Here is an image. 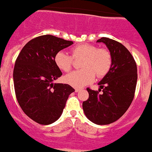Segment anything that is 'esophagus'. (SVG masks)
<instances>
[{"label":"esophagus","instance_id":"1","mask_svg":"<svg viewBox=\"0 0 152 152\" xmlns=\"http://www.w3.org/2000/svg\"><path fill=\"white\" fill-rule=\"evenodd\" d=\"M80 91V89H78V88L75 89V92H76V93H77V92H79Z\"/></svg>","mask_w":152,"mask_h":152}]
</instances>
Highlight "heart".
Wrapping results in <instances>:
<instances>
[{
    "instance_id": "heart-1",
    "label": "heart",
    "mask_w": 152,
    "mask_h": 152,
    "mask_svg": "<svg viewBox=\"0 0 152 152\" xmlns=\"http://www.w3.org/2000/svg\"><path fill=\"white\" fill-rule=\"evenodd\" d=\"M74 59L82 58L80 67L83 69L65 75L63 81L73 87L80 88L93 82L95 78L102 77L108 73L112 66L110 52L104 48H97L91 44H81L72 48ZM55 63L59 69L69 72L72 66V57L60 50L55 55Z\"/></svg>"
}]
</instances>
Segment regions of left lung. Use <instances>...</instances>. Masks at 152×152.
Wrapping results in <instances>:
<instances>
[{"label": "left lung", "instance_id": "left-lung-1", "mask_svg": "<svg viewBox=\"0 0 152 152\" xmlns=\"http://www.w3.org/2000/svg\"><path fill=\"white\" fill-rule=\"evenodd\" d=\"M97 43H104L110 51L112 66L98 83V91L87 88L89 98L83 102L85 115L97 125H108L123 115L131 104L137 80L135 60L123 44L107 37ZM102 90L103 93L99 94Z\"/></svg>", "mask_w": 152, "mask_h": 152}]
</instances>
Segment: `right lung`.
<instances>
[{"mask_svg":"<svg viewBox=\"0 0 152 152\" xmlns=\"http://www.w3.org/2000/svg\"><path fill=\"white\" fill-rule=\"evenodd\" d=\"M73 44L52 35L36 37L27 43L15 64V95L25 114L41 125L60 118L70 94V85L55 83L62 75L55 63L57 52Z\"/></svg>","mask_w":152,"mask_h":152,"instance_id":"add662e5","label":"right lung"}]
</instances>
